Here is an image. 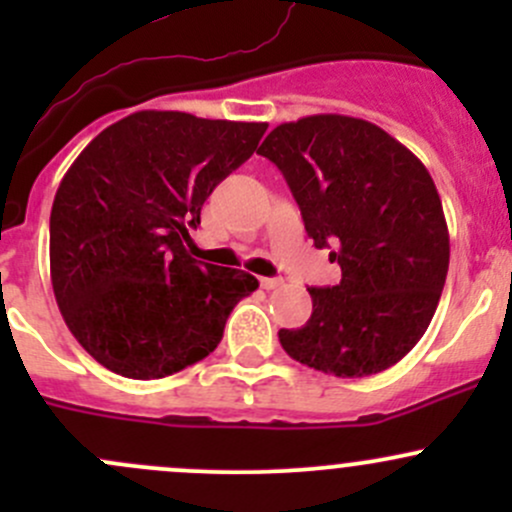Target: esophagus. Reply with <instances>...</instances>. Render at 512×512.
<instances>
[{
	"instance_id": "1",
	"label": "esophagus",
	"mask_w": 512,
	"mask_h": 512,
	"mask_svg": "<svg viewBox=\"0 0 512 512\" xmlns=\"http://www.w3.org/2000/svg\"><path fill=\"white\" fill-rule=\"evenodd\" d=\"M260 285H262V289H277L282 285V280L280 277H262Z\"/></svg>"
}]
</instances>
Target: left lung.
<instances>
[{
  "instance_id": "left-lung-1",
  "label": "left lung",
  "mask_w": 512,
  "mask_h": 512,
  "mask_svg": "<svg viewBox=\"0 0 512 512\" xmlns=\"http://www.w3.org/2000/svg\"><path fill=\"white\" fill-rule=\"evenodd\" d=\"M257 153L285 175L314 247L342 267L309 287L312 317L280 329L282 349L324 374L359 379L404 359L446 285L448 227L426 165L364 118L317 113L282 123Z\"/></svg>"
}]
</instances>
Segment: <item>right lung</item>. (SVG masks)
Returning <instances> with one entry per match:
<instances>
[{
  "instance_id": "1",
  "label": "right lung",
  "mask_w": 512,
  "mask_h": 512,
  "mask_svg": "<svg viewBox=\"0 0 512 512\" xmlns=\"http://www.w3.org/2000/svg\"><path fill=\"white\" fill-rule=\"evenodd\" d=\"M267 123L136 111L101 131L56 190L51 285L66 327L101 366L163 379L205 359L260 282L188 255L215 185L255 153Z\"/></svg>"
}]
</instances>
